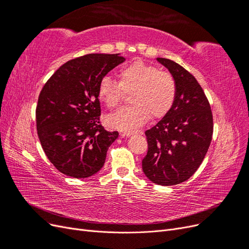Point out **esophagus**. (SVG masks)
<instances>
[{
  "instance_id": "34e87169",
  "label": "esophagus",
  "mask_w": 249,
  "mask_h": 249,
  "mask_svg": "<svg viewBox=\"0 0 249 249\" xmlns=\"http://www.w3.org/2000/svg\"><path fill=\"white\" fill-rule=\"evenodd\" d=\"M133 134H142V132H136V133H134V132H123V133H120V136H123V137H129V136H131V135H133Z\"/></svg>"
}]
</instances>
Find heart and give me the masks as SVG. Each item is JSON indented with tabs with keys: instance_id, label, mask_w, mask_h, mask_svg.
<instances>
[{
	"instance_id": "obj_1",
	"label": "heart",
	"mask_w": 249,
	"mask_h": 249,
	"mask_svg": "<svg viewBox=\"0 0 249 249\" xmlns=\"http://www.w3.org/2000/svg\"><path fill=\"white\" fill-rule=\"evenodd\" d=\"M118 77L119 82L106 76L99 84V96L108 108L116 107L124 92L133 91V106L107 116L106 122L112 129L132 132L144 124L150 114L155 118L165 116L175 104L176 80L159 67L136 61L123 67Z\"/></svg>"
}]
</instances>
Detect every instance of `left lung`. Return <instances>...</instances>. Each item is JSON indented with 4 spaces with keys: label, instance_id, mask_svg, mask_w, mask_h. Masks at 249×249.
Segmentation results:
<instances>
[{
    "label": "left lung",
    "instance_id": "1",
    "mask_svg": "<svg viewBox=\"0 0 249 249\" xmlns=\"http://www.w3.org/2000/svg\"><path fill=\"white\" fill-rule=\"evenodd\" d=\"M177 83V97L170 111L145 131L147 154L142 160L144 175L153 183H183L198 169L213 136V115L201 86L183 66L157 58Z\"/></svg>",
    "mask_w": 249,
    "mask_h": 249
}]
</instances>
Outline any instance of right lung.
<instances>
[{
  "label": "right lung",
  "instance_id": "obj_1",
  "mask_svg": "<svg viewBox=\"0 0 249 249\" xmlns=\"http://www.w3.org/2000/svg\"><path fill=\"white\" fill-rule=\"evenodd\" d=\"M119 54H88L70 60L41 89L36 126L44 154L63 175L93 176L103 166L118 132L100 123V81L124 61Z\"/></svg>",
  "mask_w": 249,
  "mask_h": 249
}]
</instances>
